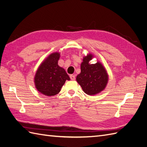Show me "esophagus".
Returning <instances> with one entry per match:
<instances>
[{
    "label": "esophagus",
    "instance_id": "1",
    "mask_svg": "<svg viewBox=\"0 0 147 147\" xmlns=\"http://www.w3.org/2000/svg\"><path fill=\"white\" fill-rule=\"evenodd\" d=\"M70 78L71 80H75V77L74 75H70Z\"/></svg>",
    "mask_w": 147,
    "mask_h": 147
}]
</instances>
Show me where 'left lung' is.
<instances>
[{"mask_svg":"<svg viewBox=\"0 0 147 147\" xmlns=\"http://www.w3.org/2000/svg\"><path fill=\"white\" fill-rule=\"evenodd\" d=\"M93 57L90 53L83 57L81 72L76 78L83 91L88 95H95L103 91L109 81L108 74L100 62L90 64Z\"/></svg>","mask_w":147,"mask_h":147,"instance_id":"1","label":"left lung"}]
</instances>
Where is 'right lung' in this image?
I'll return each mask as SVG.
<instances>
[{
    "instance_id": "right-lung-1",
    "label": "right lung",
    "mask_w": 147,
    "mask_h": 147,
    "mask_svg": "<svg viewBox=\"0 0 147 147\" xmlns=\"http://www.w3.org/2000/svg\"><path fill=\"white\" fill-rule=\"evenodd\" d=\"M60 54L51 53L40 65L34 77L37 91L47 96L58 94L66 80L70 77L65 70L58 65Z\"/></svg>"
}]
</instances>
